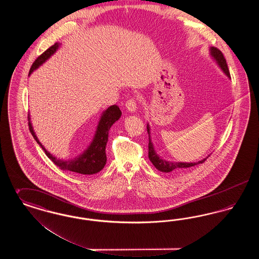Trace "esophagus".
<instances>
[{"label": "esophagus", "instance_id": "1", "mask_svg": "<svg viewBox=\"0 0 259 259\" xmlns=\"http://www.w3.org/2000/svg\"><path fill=\"white\" fill-rule=\"evenodd\" d=\"M126 110L129 111V112H135L137 111V104H136L135 101L133 99L129 100L126 102Z\"/></svg>", "mask_w": 259, "mask_h": 259}]
</instances>
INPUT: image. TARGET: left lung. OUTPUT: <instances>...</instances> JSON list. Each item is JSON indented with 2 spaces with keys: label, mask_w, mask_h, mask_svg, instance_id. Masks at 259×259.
Returning <instances> with one entry per match:
<instances>
[{
  "label": "left lung",
  "mask_w": 259,
  "mask_h": 259,
  "mask_svg": "<svg viewBox=\"0 0 259 259\" xmlns=\"http://www.w3.org/2000/svg\"><path fill=\"white\" fill-rule=\"evenodd\" d=\"M209 55L211 57V59L215 62V64L219 66V68L223 72V74H226L227 77L230 78V74H229V70L226 64V60L222 53V51L218 50L217 48H212L210 47L209 49ZM147 129H148V139H149V143H148V158L150 162L154 165V167L163 172H170L172 171H177L180 169H185V168H189L192 166H195L197 164H201L204 161L208 158V155L206 158L202 159V160L196 161V162H175V161H168L164 158H162L159 156V154L155 151V148L153 146V143L151 141V136H150V126L149 124H147Z\"/></svg>",
  "instance_id": "1"
}]
</instances>
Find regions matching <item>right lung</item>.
<instances>
[{
  "instance_id": "obj_1",
  "label": "right lung",
  "mask_w": 259,
  "mask_h": 259,
  "mask_svg": "<svg viewBox=\"0 0 259 259\" xmlns=\"http://www.w3.org/2000/svg\"><path fill=\"white\" fill-rule=\"evenodd\" d=\"M60 46H61L60 42H56L52 47H50L49 50H46L40 56H38L30 69L29 75L34 71H36L39 66H41L44 63L48 61L50 57L58 50ZM120 116H121V111L115 105L109 107L108 109L103 111L100 116L95 134L90 145L82 153H80L73 159H68V160L59 159L54 155H52L50 151H48L47 148L42 146V144L37 139V135L34 131L33 125L31 123L30 114L28 115V120H29V129L31 134L33 135L37 144L40 146V148L45 150L47 156L55 165H57L63 170H67L71 172H78L81 175H94L100 172L107 163L106 146L109 140V131L112 124L117 121L120 118Z\"/></svg>"
}]
</instances>
